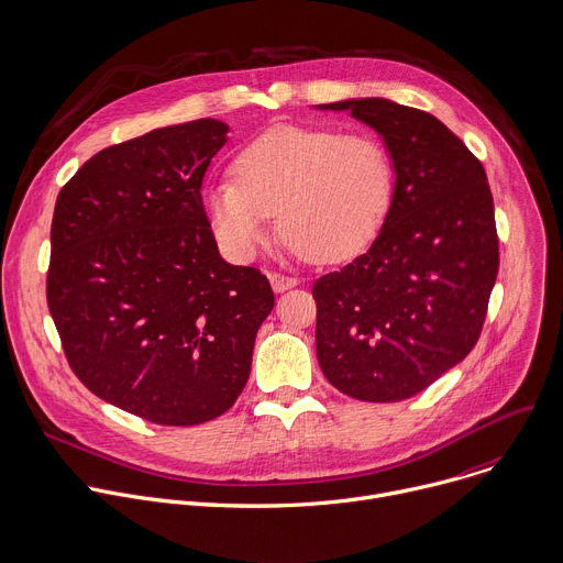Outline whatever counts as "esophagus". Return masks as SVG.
Masks as SVG:
<instances>
[{
	"label": "esophagus",
	"mask_w": 563,
	"mask_h": 563,
	"mask_svg": "<svg viewBox=\"0 0 563 563\" xmlns=\"http://www.w3.org/2000/svg\"><path fill=\"white\" fill-rule=\"evenodd\" d=\"M268 279H271V286H273L275 292H284V290H288V288L299 284L297 277H288V275H282V273H271Z\"/></svg>",
	"instance_id": "34e87169"
}]
</instances>
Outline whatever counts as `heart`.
Returning a JSON list of instances; mask_svg holds the SVG:
<instances>
[{"instance_id":"b5f03b06","label":"heart","mask_w":563,"mask_h":563,"mask_svg":"<svg viewBox=\"0 0 563 563\" xmlns=\"http://www.w3.org/2000/svg\"><path fill=\"white\" fill-rule=\"evenodd\" d=\"M390 197V157L375 137L277 126L238 153L233 181L206 186L201 203L214 238L238 260L268 244L277 214L282 238L299 255L332 264L375 238Z\"/></svg>"}]
</instances>
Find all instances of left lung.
Segmentation results:
<instances>
[{
    "label": "left lung",
    "mask_w": 563,
    "mask_h": 563,
    "mask_svg": "<svg viewBox=\"0 0 563 563\" xmlns=\"http://www.w3.org/2000/svg\"><path fill=\"white\" fill-rule=\"evenodd\" d=\"M375 129L395 166L384 227L355 262L319 277L317 360L362 401H401L477 344L499 271L482 162L430 112L382 97L321 103Z\"/></svg>",
    "instance_id": "8db88e82"
}]
</instances>
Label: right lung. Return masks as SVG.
Returning a JSON list of instances; mask_svg holds the SVG:
<instances>
[{
  "label": "right lung",
  "instance_id": "1",
  "mask_svg": "<svg viewBox=\"0 0 563 563\" xmlns=\"http://www.w3.org/2000/svg\"><path fill=\"white\" fill-rule=\"evenodd\" d=\"M227 133L195 120L108 146L53 212L46 301L73 373L162 426L238 401L275 306L266 275L221 260L203 212L201 181Z\"/></svg>",
  "mask_w": 563,
  "mask_h": 563
}]
</instances>
